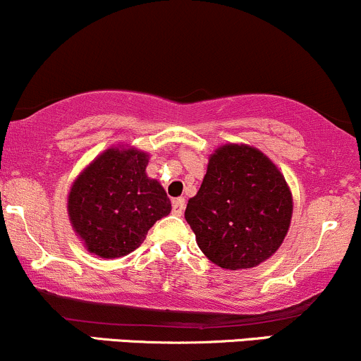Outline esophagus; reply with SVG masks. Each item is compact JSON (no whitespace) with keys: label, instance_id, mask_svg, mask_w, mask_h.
<instances>
[{"label":"esophagus","instance_id":"esophagus-1","mask_svg":"<svg viewBox=\"0 0 361 361\" xmlns=\"http://www.w3.org/2000/svg\"><path fill=\"white\" fill-rule=\"evenodd\" d=\"M184 208H185L184 197H176V200L172 201V213H173V215L180 216L182 213H184Z\"/></svg>","mask_w":361,"mask_h":361}]
</instances>
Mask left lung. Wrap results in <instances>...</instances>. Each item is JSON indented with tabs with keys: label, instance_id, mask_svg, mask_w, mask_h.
Returning a JSON list of instances; mask_svg holds the SVG:
<instances>
[{
	"label": "left lung",
	"instance_id": "left-lung-1",
	"mask_svg": "<svg viewBox=\"0 0 361 361\" xmlns=\"http://www.w3.org/2000/svg\"><path fill=\"white\" fill-rule=\"evenodd\" d=\"M185 220L204 257L227 270L253 269L281 247L293 216L284 176L262 151L226 145L188 201Z\"/></svg>",
	"mask_w": 361,
	"mask_h": 361
}]
</instances>
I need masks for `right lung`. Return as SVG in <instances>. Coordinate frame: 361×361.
Listing matches in <instances>:
<instances>
[{
    "label": "right lung",
    "mask_w": 361,
    "mask_h": 361,
    "mask_svg": "<svg viewBox=\"0 0 361 361\" xmlns=\"http://www.w3.org/2000/svg\"><path fill=\"white\" fill-rule=\"evenodd\" d=\"M149 154L110 148L80 172L68 195V219L89 253L126 257L172 210L165 189L146 176Z\"/></svg>",
    "instance_id": "1"
}]
</instances>
